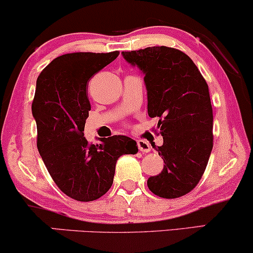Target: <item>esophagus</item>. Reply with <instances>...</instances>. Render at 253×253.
Here are the masks:
<instances>
[{
  "mask_svg": "<svg viewBox=\"0 0 253 253\" xmlns=\"http://www.w3.org/2000/svg\"><path fill=\"white\" fill-rule=\"evenodd\" d=\"M137 145H138V149L142 152H149L151 150V146L149 144V142L143 141V139H138V141H137Z\"/></svg>",
  "mask_w": 253,
  "mask_h": 253,
  "instance_id": "obj_1",
  "label": "esophagus"
}]
</instances>
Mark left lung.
<instances>
[{
  "mask_svg": "<svg viewBox=\"0 0 253 253\" xmlns=\"http://www.w3.org/2000/svg\"><path fill=\"white\" fill-rule=\"evenodd\" d=\"M144 74L148 114L158 117L163 136L158 155L164 168L148 179L162 198H178L197 185L213 146V115L209 86L191 58L178 49L149 46L122 52Z\"/></svg>",
  "mask_w": 253,
  "mask_h": 253,
  "instance_id": "1",
  "label": "left lung"
}]
</instances>
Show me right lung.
<instances>
[{
    "instance_id": "right-lung-1",
    "label": "right lung",
    "mask_w": 253,
    "mask_h": 253,
    "mask_svg": "<svg viewBox=\"0 0 253 253\" xmlns=\"http://www.w3.org/2000/svg\"><path fill=\"white\" fill-rule=\"evenodd\" d=\"M118 51L73 52L58 56L41 71L31 104L37 126V149L62 192L80 202L102 197L114 182L116 162L135 155L137 143L126 136L90 144L84 126L91 109L89 81L111 63Z\"/></svg>"
}]
</instances>
